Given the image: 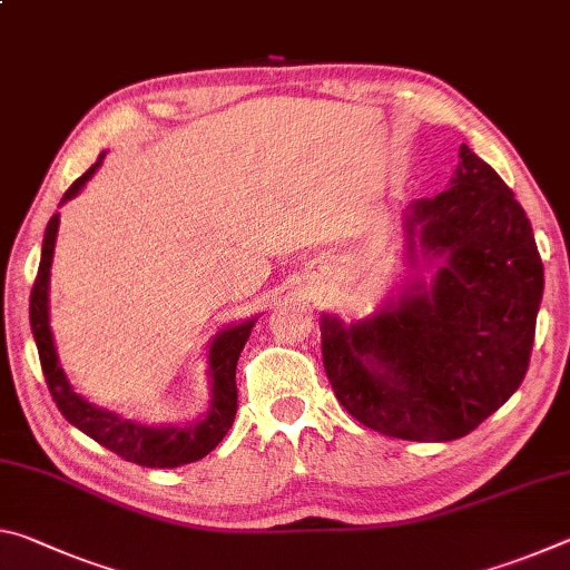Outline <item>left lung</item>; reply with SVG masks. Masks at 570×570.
I'll use <instances>...</instances> for the list:
<instances>
[{
	"label": "left lung",
	"mask_w": 570,
	"mask_h": 570,
	"mask_svg": "<svg viewBox=\"0 0 570 570\" xmlns=\"http://www.w3.org/2000/svg\"><path fill=\"white\" fill-rule=\"evenodd\" d=\"M407 258L432 268L366 320L322 314L326 377L342 407L387 438H465L523 382L543 298L533 228L465 142L450 188L404 208Z\"/></svg>",
	"instance_id": "8db88e82"
}]
</instances>
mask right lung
Returning a JSON list of instances; mask_svg holds the SVG:
<instances>
[{
	"mask_svg": "<svg viewBox=\"0 0 570 570\" xmlns=\"http://www.w3.org/2000/svg\"><path fill=\"white\" fill-rule=\"evenodd\" d=\"M105 153H100L98 163L90 170H85L62 196V204L75 198L85 188L95 170L102 166ZM60 204V206H62ZM57 228H60V214H55L47 224L42 240L40 272H37L32 296H30V324L32 336L40 352V364L45 372V382L57 407L65 414V420L82 430L85 435L100 442L102 448L112 450L122 460L135 462L142 468H180L188 462L206 458L226 432L234 424L238 410V390H236V364L238 356L254 330V320L240 324H228L220 330L208 344V380H210V402L208 410L198 420L188 424H140L132 420H122L120 414L102 410L72 390L65 370L60 366V356L55 350L52 330H50V268L55 256Z\"/></svg>",
	"mask_w": 570,
	"mask_h": 570,
	"instance_id": "right-lung-1",
	"label": "right lung"
}]
</instances>
